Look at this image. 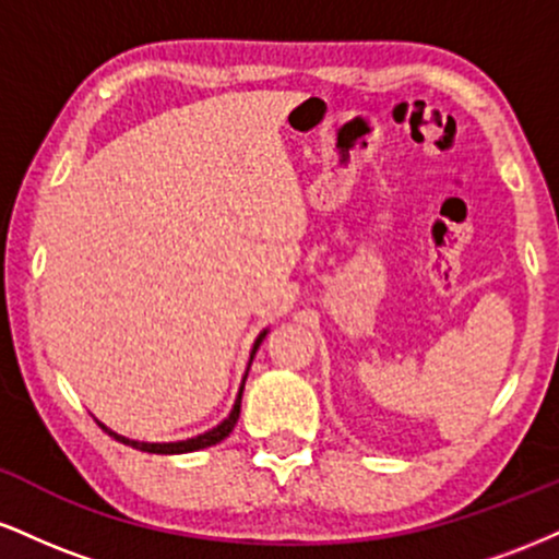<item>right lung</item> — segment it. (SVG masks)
<instances>
[{
  "label": "right lung",
  "mask_w": 559,
  "mask_h": 559,
  "mask_svg": "<svg viewBox=\"0 0 559 559\" xmlns=\"http://www.w3.org/2000/svg\"><path fill=\"white\" fill-rule=\"evenodd\" d=\"M262 338H265V333H260L258 344H254V352H258V346H260ZM241 391H243V386H241ZM241 391H239V396H236V404H234V409H230L228 418L223 420L221 426H217V428H213V431H207V433L197 436V439L176 441V444H144V441H131V439H126V436L112 433L110 428H105V426H102V428H105V431L110 433L112 439L123 441V444L133 447V449H141V452H152V454H183V452H197V449H204V447H213V444H217V441H223L230 431H234L236 420H239V413H241Z\"/></svg>",
  "instance_id": "1"
}]
</instances>
